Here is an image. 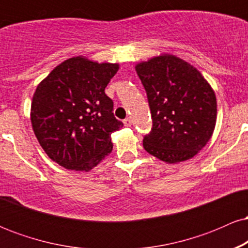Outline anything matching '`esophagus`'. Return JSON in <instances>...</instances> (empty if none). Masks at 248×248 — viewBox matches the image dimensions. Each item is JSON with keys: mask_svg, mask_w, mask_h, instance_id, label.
I'll return each instance as SVG.
<instances>
[{"mask_svg": "<svg viewBox=\"0 0 248 248\" xmlns=\"http://www.w3.org/2000/svg\"><path fill=\"white\" fill-rule=\"evenodd\" d=\"M124 126H126V127H130V126H132V119H130V118L124 119Z\"/></svg>", "mask_w": 248, "mask_h": 248, "instance_id": "1", "label": "esophagus"}]
</instances>
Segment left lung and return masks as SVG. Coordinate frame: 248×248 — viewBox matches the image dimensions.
Returning a JSON list of instances; mask_svg holds the SVG:
<instances>
[{"instance_id":"obj_1","label":"left lung","mask_w":248,"mask_h":248,"mask_svg":"<svg viewBox=\"0 0 248 248\" xmlns=\"http://www.w3.org/2000/svg\"><path fill=\"white\" fill-rule=\"evenodd\" d=\"M147 92L152 132L143 148L166 163L190 160L206 146L217 122V99L211 85L191 64L161 53L135 65Z\"/></svg>"}]
</instances>
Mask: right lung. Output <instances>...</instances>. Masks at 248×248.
<instances>
[{
  "instance_id": "add662e5",
  "label": "right lung",
  "mask_w": 248,
  "mask_h": 248,
  "mask_svg": "<svg viewBox=\"0 0 248 248\" xmlns=\"http://www.w3.org/2000/svg\"><path fill=\"white\" fill-rule=\"evenodd\" d=\"M118 70V62L77 56L61 62L37 86L30 110L33 133L61 167L90 171L112 152L110 134L124 124L113 114L105 88Z\"/></svg>"
}]
</instances>
